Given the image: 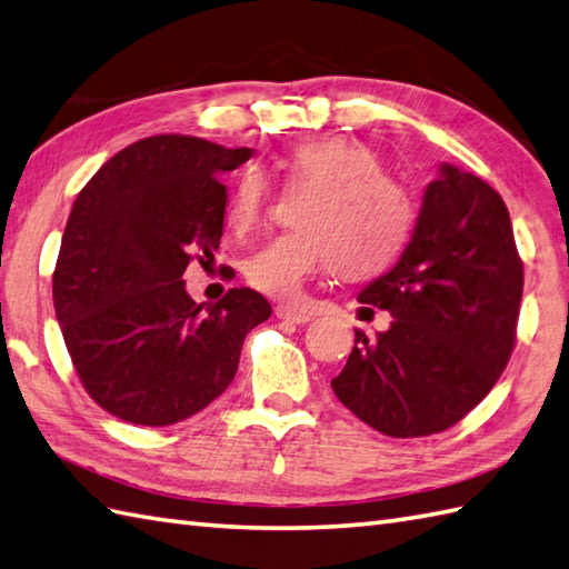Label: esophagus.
<instances>
[{"label":"esophagus","mask_w":569,"mask_h":569,"mask_svg":"<svg viewBox=\"0 0 569 569\" xmlns=\"http://www.w3.org/2000/svg\"><path fill=\"white\" fill-rule=\"evenodd\" d=\"M274 313H277V319L289 321V323H309V321H311V313L297 311V309H292V307H277Z\"/></svg>","instance_id":"obj_1"}]
</instances>
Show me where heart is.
<instances>
[{
    "mask_svg": "<svg viewBox=\"0 0 569 569\" xmlns=\"http://www.w3.org/2000/svg\"><path fill=\"white\" fill-rule=\"evenodd\" d=\"M287 178L311 187L299 201V229L270 238L246 260V280L264 297L292 301L319 272L360 280L389 268L413 231V204L385 174L380 156L348 136L297 143L277 160ZM270 187L260 170H246L226 201V226L243 236L256 229Z\"/></svg>",
    "mask_w": 569,
    "mask_h": 569,
    "instance_id": "heart-1",
    "label": "heart"
}]
</instances>
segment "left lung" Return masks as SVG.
Here are the masks:
<instances>
[{
	"instance_id": "left-lung-1",
	"label": "left lung",
	"mask_w": 569,
	"mask_h": 569,
	"mask_svg": "<svg viewBox=\"0 0 569 569\" xmlns=\"http://www.w3.org/2000/svg\"><path fill=\"white\" fill-rule=\"evenodd\" d=\"M523 262L509 209L477 174L440 166L409 246L360 292L389 331L356 348L331 380L340 403L391 438L440 433L465 419L511 358Z\"/></svg>"
}]
</instances>
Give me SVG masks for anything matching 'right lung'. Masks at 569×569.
I'll list each match as a JSON object with an SVG mask.
<instances>
[{"instance_id":"right-lung-1","label":"right lung","mask_w":569,"mask_h":569,"mask_svg":"<svg viewBox=\"0 0 569 569\" xmlns=\"http://www.w3.org/2000/svg\"><path fill=\"white\" fill-rule=\"evenodd\" d=\"M252 148L162 133L109 158L82 187L62 233L53 307L82 387L138 426H172L233 382L246 336L270 319L256 289L201 309L182 274L213 260L226 184Z\"/></svg>"}]
</instances>
